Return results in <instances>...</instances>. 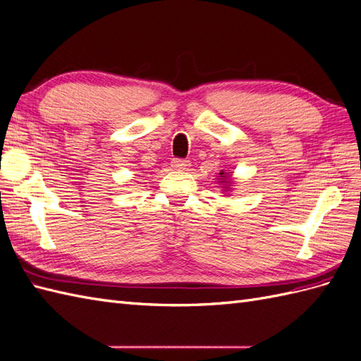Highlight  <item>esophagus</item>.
I'll return each instance as SVG.
<instances>
[{
  "mask_svg": "<svg viewBox=\"0 0 361 361\" xmlns=\"http://www.w3.org/2000/svg\"><path fill=\"white\" fill-rule=\"evenodd\" d=\"M189 166H190L189 160H181V158H175V160H172V167L175 171H186L189 169Z\"/></svg>",
  "mask_w": 361,
  "mask_h": 361,
  "instance_id": "esophagus-1",
  "label": "esophagus"
}]
</instances>
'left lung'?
I'll return each mask as SVG.
<instances>
[{
    "mask_svg": "<svg viewBox=\"0 0 361 361\" xmlns=\"http://www.w3.org/2000/svg\"><path fill=\"white\" fill-rule=\"evenodd\" d=\"M229 175H231V172H224V171H221L220 172V177H221V183H224L226 186H223L224 189H231L229 186H232V181H231V178H229Z\"/></svg>",
    "mask_w": 361,
    "mask_h": 361,
    "instance_id": "obj_1",
    "label": "left lung"
}]
</instances>
